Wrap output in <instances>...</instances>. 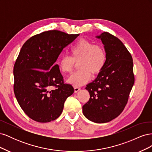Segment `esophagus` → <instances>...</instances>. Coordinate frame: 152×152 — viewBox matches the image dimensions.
<instances>
[{
	"label": "esophagus",
	"mask_w": 152,
	"mask_h": 152,
	"mask_svg": "<svg viewBox=\"0 0 152 152\" xmlns=\"http://www.w3.org/2000/svg\"><path fill=\"white\" fill-rule=\"evenodd\" d=\"M80 90V87H74V91L75 93H77V92H79Z\"/></svg>",
	"instance_id": "34e87169"
}]
</instances>
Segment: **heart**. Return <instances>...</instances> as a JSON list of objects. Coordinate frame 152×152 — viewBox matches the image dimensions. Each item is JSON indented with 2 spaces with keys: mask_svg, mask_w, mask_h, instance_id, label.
I'll return each mask as SVG.
<instances>
[{
  "mask_svg": "<svg viewBox=\"0 0 152 152\" xmlns=\"http://www.w3.org/2000/svg\"><path fill=\"white\" fill-rule=\"evenodd\" d=\"M72 57L62 56L58 62L59 69L63 73H70L79 64V71L73 73L67 82L78 87L87 83L91 73L98 75L103 70L107 62L104 49L86 40H81L71 49Z\"/></svg>",
  "mask_w": 152,
  "mask_h": 152,
  "instance_id": "b5f03b06",
  "label": "heart"
}]
</instances>
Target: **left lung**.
<instances>
[{"instance_id": "obj_1", "label": "left lung", "mask_w": 152, "mask_h": 152, "mask_svg": "<svg viewBox=\"0 0 152 152\" xmlns=\"http://www.w3.org/2000/svg\"><path fill=\"white\" fill-rule=\"evenodd\" d=\"M96 37L104 45L107 62L97 77L86 86L90 98L82 107V112L88 120L102 124L112 121L122 113L134 76L131 55L120 40L107 32Z\"/></svg>"}]
</instances>
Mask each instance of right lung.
Masks as SVG:
<instances>
[{
  "mask_svg": "<svg viewBox=\"0 0 152 152\" xmlns=\"http://www.w3.org/2000/svg\"><path fill=\"white\" fill-rule=\"evenodd\" d=\"M79 35L50 30L31 37L22 46L13 69L14 92L21 108L32 120L54 121L74 92L72 85L64 84L55 62L63 48Z\"/></svg>",
  "mask_w": 152,
  "mask_h": 152,
  "instance_id": "obj_1",
  "label": "right lung"
}]
</instances>
